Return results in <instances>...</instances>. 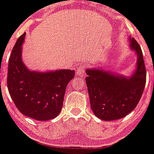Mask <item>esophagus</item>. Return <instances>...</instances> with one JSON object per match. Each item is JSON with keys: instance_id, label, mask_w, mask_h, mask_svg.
<instances>
[{"instance_id": "obj_1", "label": "esophagus", "mask_w": 154, "mask_h": 154, "mask_svg": "<svg viewBox=\"0 0 154 154\" xmlns=\"http://www.w3.org/2000/svg\"><path fill=\"white\" fill-rule=\"evenodd\" d=\"M76 72H77V76H85V75L84 65H81V66H79Z\"/></svg>"}]
</instances>
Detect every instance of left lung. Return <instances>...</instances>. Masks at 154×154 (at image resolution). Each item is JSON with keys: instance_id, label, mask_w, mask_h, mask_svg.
Wrapping results in <instances>:
<instances>
[{"instance_id": "8db88e82", "label": "left lung", "mask_w": 154, "mask_h": 154, "mask_svg": "<svg viewBox=\"0 0 154 154\" xmlns=\"http://www.w3.org/2000/svg\"><path fill=\"white\" fill-rule=\"evenodd\" d=\"M130 47L137 56V69L130 77L99 69H87L85 81L93 112L105 121L119 119L138 104L146 82L143 56L138 43L130 38Z\"/></svg>"}]
</instances>
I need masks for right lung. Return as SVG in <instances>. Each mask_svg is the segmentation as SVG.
<instances>
[{
  "instance_id": "obj_1",
  "label": "right lung",
  "mask_w": 154,
  "mask_h": 154,
  "mask_svg": "<svg viewBox=\"0 0 154 154\" xmlns=\"http://www.w3.org/2000/svg\"><path fill=\"white\" fill-rule=\"evenodd\" d=\"M24 38L25 33L19 37L8 60V92L22 114L38 121L54 119L61 112L66 86L75 77V70L29 71L22 59Z\"/></svg>"
}]
</instances>
